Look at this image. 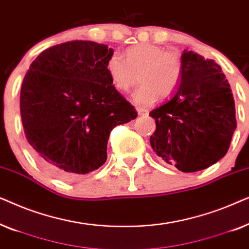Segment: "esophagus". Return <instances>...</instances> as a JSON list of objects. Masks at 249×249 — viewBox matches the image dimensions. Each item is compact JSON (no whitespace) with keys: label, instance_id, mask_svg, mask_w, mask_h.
Listing matches in <instances>:
<instances>
[{"label":"esophagus","instance_id":"obj_1","mask_svg":"<svg viewBox=\"0 0 249 249\" xmlns=\"http://www.w3.org/2000/svg\"><path fill=\"white\" fill-rule=\"evenodd\" d=\"M137 112H138V115H147L148 114V110H146V108H142V107L137 108Z\"/></svg>","mask_w":249,"mask_h":249}]
</instances>
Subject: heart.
<instances>
[{
	"mask_svg": "<svg viewBox=\"0 0 249 249\" xmlns=\"http://www.w3.org/2000/svg\"><path fill=\"white\" fill-rule=\"evenodd\" d=\"M107 76L115 89L127 91L136 83L141 85L131 98L137 105L147 107L160 96L165 97L178 86L182 74V60L179 54L166 52L153 44H139L125 52V60L112 54L105 64Z\"/></svg>",
	"mask_w": 249,
	"mask_h": 249,
	"instance_id": "1",
	"label": "heart"
}]
</instances>
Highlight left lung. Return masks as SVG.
Here are the masks:
<instances>
[{
    "label": "left lung",
    "instance_id": "1",
    "mask_svg": "<svg viewBox=\"0 0 249 249\" xmlns=\"http://www.w3.org/2000/svg\"><path fill=\"white\" fill-rule=\"evenodd\" d=\"M181 60L178 86L149 113L156 124L149 142L168 164L195 172L227 154L237 128L236 108L230 85L215 61L187 50Z\"/></svg>",
    "mask_w": 249,
    "mask_h": 249
}]
</instances>
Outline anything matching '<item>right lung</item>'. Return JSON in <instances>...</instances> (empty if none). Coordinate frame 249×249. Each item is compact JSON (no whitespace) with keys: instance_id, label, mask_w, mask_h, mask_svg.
I'll return each mask as SVG.
<instances>
[{"instance_id":"obj_1","label":"right lung","mask_w":249,"mask_h":249,"mask_svg":"<svg viewBox=\"0 0 249 249\" xmlns=\"http://www.w3.org/2000/svg\"><path fill=\"white\" fill-rule=\"evenodd\" d=\"M113 49L71 40L43 51L20 91L23 130L46 171L73 180L102 166L112 129L137 118L105 70Z\"/></svg>"}]
</instances>
